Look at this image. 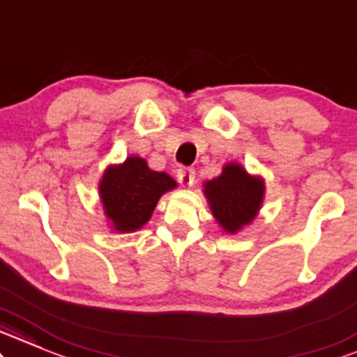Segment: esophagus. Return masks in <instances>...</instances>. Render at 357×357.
Segmentation results:
<instances>
[{"mask_svg": "<svg viewBox=\"0 0 357 357\" xmlns=\"http://www.w3.org/2000/svg\"><path fill=\"white\" fill-rule=\"evenodd\" d=\"M177 180L183 187H192L195 182V172L194 169H178Z\"/></svg>", "mask_w": 357, "mask_h": 357, "instance_id": "34e87169", "label": "esophagus"}]
</instances>
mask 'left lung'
<instances>
[{
	"mask_svg": "<svg viewBox=\"0 0 357 357\" xmlns=\"http://www.w3.org/2000/svg\"><path fill=\"white\" fill-rule=\"evenodd\" d=\"M266 185L261 177L247 174L238 163H227L219 177L204 183L212 215L225 232L236 234L255 219Z\"/></svg>",
	"mask_w": 357,
	"mask_h": 357,
	"instance_id": "8db88e82",
	"label": "left lung"
}]
</instances>
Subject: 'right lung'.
<instances>
[{
	"mask_svg": "<svg viewBox=\"0 0 357 357\" xmlns=\"http://www.w3.org/2000/svg\"><path fill=\"white\" fill-rule=\"evenodd\" d=\"M175 187L177 182L170 175L150 170L144 158L133 155L105 170L98 190L113 230L127 234L144 227L158 199Z\"/></svg>",
	"mask_w": 357,
	"mask_h": 357,
	"instance_id": "1",
	"label": "right lung"
}]
</instances>
